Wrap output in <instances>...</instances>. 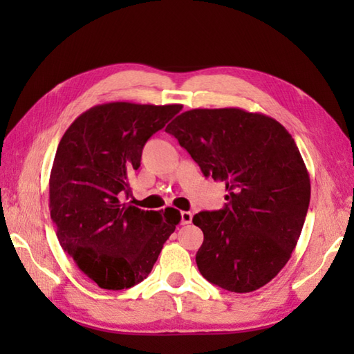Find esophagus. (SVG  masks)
<instances>
[{"label":"esophagus","mask_w":354,"mask_h":354,"mask_svg":"<svg viewBox=\"0 0 354 354\" xmlns=\"http://www.w3.org/2000/svg\"><path fill=\"white\" fill-rule=\"evenodd\" d=\"M192 219H193V214L190 212H181V223L183 225L190 223Z\"/></svg>","instance_id":"34e87169"}]
</instances>
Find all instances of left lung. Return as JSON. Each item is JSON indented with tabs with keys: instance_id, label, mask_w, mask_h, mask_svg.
Wrapping results in <instances>:
<instances>
[{
	"instance_id": "1",
	"label": "left lung",
	"mask_w": 354,
	"mask_h": 354,
	"mask_svg": "<svg viewBox=\"0 0 354 354\" xmlns=\"http://www.w3.org/2000/svg\"><path fill=\"white\" fill-rule=\"evenodd\" d=\"M165 132L228 192L223 208L193 217L204 232L199 272L230 292L263 288L289 261L310 202L309 171L292 135L239 108L185 111Z\"/></svg>"
}]
</instances>
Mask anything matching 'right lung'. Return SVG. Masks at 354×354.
<instances>
[{"instance_id": "obj_1", "label": "right lung", "mask_w": 354, "mask_h": 354, "mask_svg": "<svg viewBox=\"0 0 354 354\" xmlns=\"http://www.w3.org/2000/svg\"><path fill=\"white\" fill-rule=\"evenodd\" d=\"M183 104L112 102L80 114L59 142L50 175V216L59 243L102 289L122 290L150 274L181 214L120 202L146 141ZM162 211V209H161Z\"/></svg>"}]
</instances>
